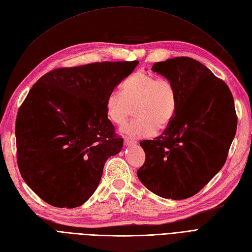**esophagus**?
Masks as SVG:
<instances>
[{
    "label": "esophagus",
    "mask_w": 252,
    "mask_h": 252,
    "mask_svg": "<svg viewBox=\"0 0 252 252\" xmlns=\"http://www.w3.org/2000/svg\"><path fill=\"white\" fill-rule=\"evenodd\" d=\"M124 144H125V146H133V145L136 144V142H135V140L126 136V137H124Z\"/></svg>",
    "instance_id": "obj_1"
}]
</instances>
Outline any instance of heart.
Listing matches in <instances>:
<instances>
[{
  "mask_svg": "<svg viewBox=\"0 0 252 252\" xmlns=\"http://www.w3.org/2000/svg\"><path fill=\"white\" fill-rule=\"evenodd\" d=\"M178 93L175 85L164 77L136 72L122 84V92L112 91L105 100L108 119L121 125L126 122L135 106V116L121 131L135 138L150 137L158 128L173 122L178 112Z\"/></svg>",
  "mask_w": 252,
  "mask_h": 252,
  "instance_id": "heart-1",
  "label": "heart"
}]
</instances>
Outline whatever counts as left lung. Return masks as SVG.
I'll return each instance as SVG.
<instances>
[{
    "label": "left lung",
    "mask_w": 252,
    "mask_h": 252,
    "mask_svg": "<svg viewBox=\"0 0 252 252\" xmlns=\"http://www.w3.org/2000/svg\"><path fill=\"white\" fill-rule=\"evenodd\" d=\"M152 71L175 85L179 105L162 134L140 142L146 160L137 177L158 196L188 198L225 163L237 130L234 98L223 80L194 59H168Z\"/></svg>",
    "instance_id": "8db88e82"
}]
</instances>
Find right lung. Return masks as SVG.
Returning a JSON list of instances; mask_svg holds the SVG:
<instances>
[{
	"instance_id": "1",
	"label": "right lung",
	"mask_w": 252,
	"mask_h": 252,
	"mask_svg": "<svg viewBox=\"0 0 252 252\" xmlns=\"http://www.w3.org/2000/svg\"><path fill=\"white\" fill-rule=\"evenodd\" d=\"M137 64L58 68L30 90L16 117L17 165L47 204L71 209L95 192L105 161L123 147L107 119L105 100Z\"/></svg>"
}]
</instances>
